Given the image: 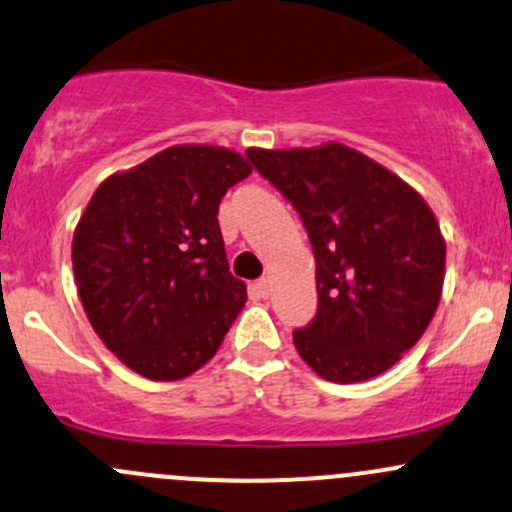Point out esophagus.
<instances>
[{"label": "esophagus", "mask_w": 512, "mask_h": 512, "mask_svg": "<svg viewBox=\"0 0 512 512\" xmlns=\"http://www.w3.org/2000/svg\"><path fill=\"white\" fill-rule=\"evenodd\" d=\"M250 289L257 297H267V294H270V282H267V279H257V282H252Z\"/></svg>", "instance_id": "1"}]
</instances>
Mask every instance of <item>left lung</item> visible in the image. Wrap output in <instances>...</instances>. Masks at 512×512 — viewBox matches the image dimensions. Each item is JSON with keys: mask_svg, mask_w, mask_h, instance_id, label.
I'll use <instances>...</instances> for the list:
<instances>
[{"mask_svg": "<svg viewBox=\"0 0 512 512\" xmlns=\"http://www.w3.org/2000/svg\"><path fill=\"white\" fill-rule=\"evenodd\" d=\"M247 157L292 201L314 247L319 309L294 331L301 360L328 383L383 375L437 314L446 242L432 208L341 142L250 147Z\"/></svg>", "mask_w": 512, "mask_h": 512, "instance_id": "8db88e82", "label": "left lung"}]
</instances>
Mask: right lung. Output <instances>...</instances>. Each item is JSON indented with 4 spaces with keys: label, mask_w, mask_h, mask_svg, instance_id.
I'll use <instances>...</instances> for the list:
<instances>
[{
    "label": "right lung",
    "mask_w": 512,
    "mask_h": 512,
    "mask_svg": "<svg viewBox=\"0 0 512 512\" xmlns=\"http://www.w3.org/2000/svg\"><path fill=\"white\" fill-rule=\"evenodd\" d=\"M252 166L213 144H176L107 176L73 233L85 316L129 370L181 380L213 358L247 301L228 270L220 198Z\"/></svg>",
    "instance_id": "add662e5"
}]
</instances>
